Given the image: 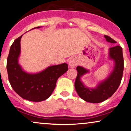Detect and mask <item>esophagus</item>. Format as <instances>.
<instances>
[{
	"label": "esophagus",
	"mask_w": 131,
	"mask_h": 131,
	"mask_svg": "<svg viewBox=\"0 0 131 131\" xmlns=\"http://www.w3.org/2000/svg\"><path fill=\"white\" fill-rule=\"evenodd\" d=\"M77 64H78L77 60L75 58H72L70 60H69V64L71 67H72V68L75 67L77 65Z\"/></svg>",
	"instance_id": "obj_1"
}]
</instances>
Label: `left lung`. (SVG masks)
Wrapping results in <instances>:
<instances>
[{
  "label": "left lung",
  "instance_id": "8db88e82",
  "mask_svg": "<svg viewBox=\"0 0 131 131\" xmlns=\"http://www.w3.org/2000/svg\"><path fill=\"white\" fill-rule=\"evenodd\" d=\"M104 36L108 42L116 43V41L110 36ZM109 55L110 59L114 60L115 62L114 70L107 79L99 84L95 89L88 88L84 86L80 81V78L89 71L81 67H77L78 73L75 81V88L78 96L83 100L90 103L103 102L111 97L120 86L124 69L122 48L119 45L110 48Z\"/></svg>",
  "mask_w": 131,
  "mask_h": 131
}]
</instances>
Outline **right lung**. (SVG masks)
Wrapping results in <instances>:
<instances>
[{"instance_id":"right-lung-1","label":"right lung","mask_w":131,"mask_h":131,"mask_svg":"<svg viewBox=\"0 0 131 131\" xmlns=\"http://www.w3.org/2000/svg\"><path fill=\"white\" fill-rule=\"evenodd\" d=\"M21 36L17 38L11 45L7 58L9 81L14 90L23 99L33 102L44 101L53 93L57 79L68 71V64L51 66L38 74L25 72L18 63Z\"/></svg>"}]
</instances>
